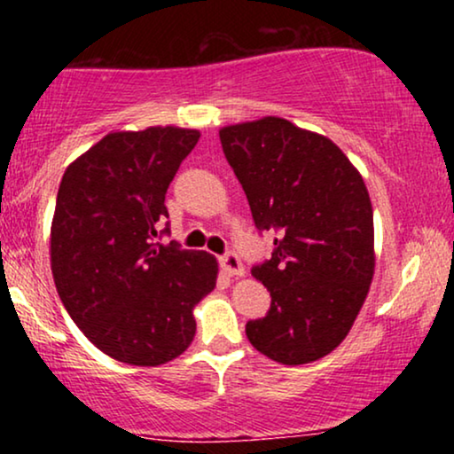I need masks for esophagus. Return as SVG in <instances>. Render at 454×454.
<instances>
[{
    "label": "esophagus",
    "mask_w": 454,
    "mask_h": 454,
    "mask_svg": "<svg viewBox=\"0 0 454 454\" xmlns=\"http://www.w3.org/2000/svg\"><path fill=\"white\" fill-rule=\"evenodd\" d=\"M220 262H222V269L226 270L228 275H245V267L237 252H226L220 258Z\"/></svg>",
    "instance_id": "34e87169"
}]
</instances>
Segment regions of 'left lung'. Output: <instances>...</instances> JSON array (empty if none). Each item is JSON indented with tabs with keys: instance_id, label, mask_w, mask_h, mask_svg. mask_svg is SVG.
I'll use <instances>...</instances> for the list:
<instances>
[{
	"instance_id": "1",
	"label": "left lung",
	"mask_w": 454,
	"mask_h": 454,
	"mask_svg": "<svg viewBox=\"0 0 454 454\" xmlns=\"http://www.w3.org/2000/svg\"><path fill=\"white\" fill-rule=\"evenodd\" d=\"M260 232L275 231L252 275L270 293L249 343L281 364L326 356L346 340L373 278V211L335 143L279 117L220 129Z\"/></svg>"
}]
</instances>
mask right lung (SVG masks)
Segmentation results:
<instances>
[{
  "label": "right lung",
  "mask_w": 454,
  "mask_h": 454,
  "mask_svg": "<svg viewBox=\"0 0 454 454\" xmlns=\"http://www.w3.org/2000/svg\"><path fill=\"white\" fill-rule=\"evenodd\" d=\"M200 134L114 132L72 161L57 192L51 269L61 303L114 361L164 364L194 340L192 309L215 288L211 254L161 245L166 190Z\"/></svg>",
  "instance_id": "obj_1"
}]
</instances>
